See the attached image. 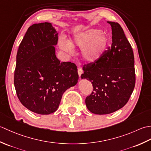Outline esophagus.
<instances>
[{
  "instance_id": "obj_1",
  "label": "esophagus",
  "mask_w": 151,
  "mask_h": 151,
  "mask_svg": "<svg viewBox=\"0 0 151 151\" xmlns=\"http://www.w3.org/2000/svg\"><path fill=\"white\" fill-rule=\"evenodd\" d=\"M82 73H83L82 69L81 68V67H78V75H79L80 77L81 76V75L82 74Z\"/></svg>"
}]
</instances>
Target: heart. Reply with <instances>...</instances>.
Segmentation results:
<instances>
[{
    "instance_id": "b5f03b06",
    "label": "heart",
    "mask_w": 151,
    "mask_h": 151,
    "mask_svg": "<svg viewBox=\"0 0 151 151\" xmlns=\"http://www.w3.org/2000/svg\"><path fill=\"white\" fill-rule=\"evenodd\" d=\"M61 48L68 53L73 49H82L81 55L86 62L93 63L99 60L106 50L108 38L98 29H89L75 34L69 43H62Z\"/></svg>"
}]
</instances>
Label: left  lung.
I'll list each match as a JSON object with an SVG mask.
<instances>
[{
	"instance_id": "1",
	"label": "left lung",
	"mask_w": 151,
	"mask_h": 151,
	"mask_svg": "<svg viewBox=\"0 0 151 151\" xmlns=\"http://www.w3.org/2000/svg\"><path fill=\"white\" fill-rule=\"evenodd\" d=\"M112 43L95 62L83 67L81 78L91 82L93 91L86 99L91 113L104 115L119 110L127 103L136 82L133 50L120 24L108 21Z\"/></svg>"
}]
</instances>
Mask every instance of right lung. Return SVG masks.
<instances>
[{"instance_id": "add662e5", "label": "right lung", "mask_w": 151, "mask_h": 151, "mask_svg": "<svg viewBox=\"0 0 151 151\" xmlns=\"http://www.w3.org/2000/svg\"><path fill=\"white\" fill-rule=\"evenodd\" d=\"M58 32L50 22L28 28L16 57L14 86L21 104L41 115L57 110L62 95L78 82L77 67L55 54Z\"/></svg>"}]
</instances>
